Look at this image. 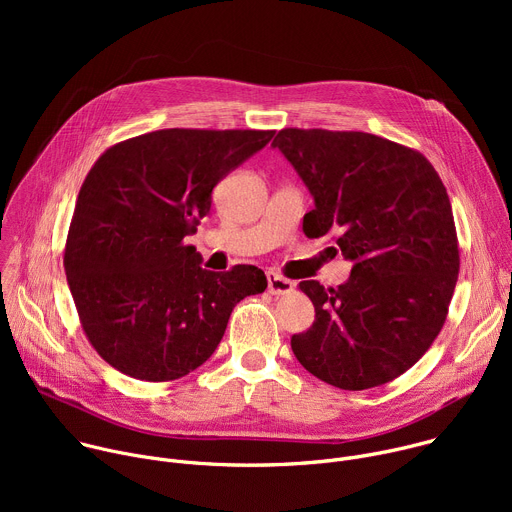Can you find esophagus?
I'll use <instances>...</instances> for the list:
<instances>
[{
  "instance_id": "esophagus-1",
  "label": "esophagus",
  "mask_w": 512,
  "mask_h": 512,
  "mask_svg": "<svg viewBox=\"0 0 512 512\" xmlns=\"http://www.w3.org/2000/svg\"><path fill=\"white\" fill-rule=\"evenodd\" d=\"M265 275H267V289H269V294H273V296H283V294H289V291L294 289V281L279 275L277 271H267Z\"/></svg>"
}]
</instances>
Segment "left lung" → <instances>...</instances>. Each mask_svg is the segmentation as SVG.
Masks as SVG:
<instances>
[{"instance_id":"8db88e82","label":"left lung","mask_w":512,"mask_h":512,"mask_svg":"<svg viewBox=\"0 0 512 512\" xmlns=\"http://www.w3.org/2000/svg\"><path fill=\"white\" fill-rule=\"evenodd\" d=\"M273 148L314 196L306 237L334 233L354 261L336 289L300 283L316 320L291 336V350L308 373L338 389L397 379L442 332L460 273L440 174L421 152L362 131L285 127Z\"/></svg>"}]
</instances>
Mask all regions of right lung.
Listing matches in <instances>:
<instances>
[{"label":"right lung","mask_w":512,"mask_h":512,"mask_svg":"<svg viewBox=\"0 0 512 512\" xmlns=\"http://www.w3.org/2000/svg\"><path fill=\"white\" fill-rule=\"evenodd\" d=\"M271 129H160L119 141L89 170L64 245L83 332L113 369L176 381L225 336L233 308L265 291V273L200 267L184 239L212 188L269 143Z\"/></svg>","instance_id":"obj_1"}]
</instances>
